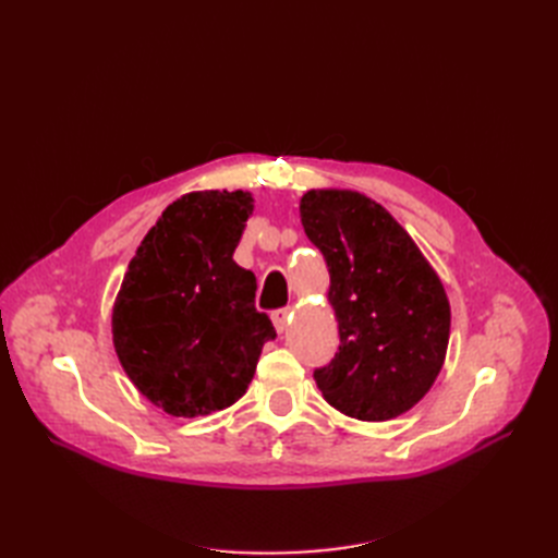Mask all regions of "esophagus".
I'll return each mask as SVG.
<instances>
[{
  "label": "esophagus",
  "instance_id": "34e87169",
  "mask_svg": "<svg viewBox=\"0 0 558 558\" xmlns=\"http://www.w3.org/2000/svg\"><path fill=\"white\" fill-rule=\"evenodd\" d=\"M289 318H291L289 310H277V312L272 314V324H275V328H277L279 335H283L286 330H289Z\"/></svg>",
  "mask_w": 558,
  "mask_h": 558
}]
</instances>
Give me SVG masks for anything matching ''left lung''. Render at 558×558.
<instances>
[{
	"label": "left lung",
	"instance_id": "left-lung-1",
	"mask_svg": "<svg viewBox=\"0 0 558 558\" xmlns=\"http://www.w3.org/2000/svg\"><path fill=\"white\" fill-rule=\"evenodd\" d=\"M300 218L330 272L340 328L335 359L314 369L326 402L359 421L412 410L447 356L451 310L445 286L414 240L356 191H307Z\"/></svg>",
	"mask_w": 558,
	"mask_h": 558
}]
</instances>
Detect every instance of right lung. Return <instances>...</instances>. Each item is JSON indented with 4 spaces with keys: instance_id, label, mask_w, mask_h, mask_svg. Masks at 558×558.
<instances>
[{
    "instance_id": "1",
    "label": "right lung",
    "mask_w": 558,
    "mask_h": 558,
    "mask_svg": "<svg viewBox=\"0 0 558 558\" xmlns=\"http://www.w3.org/2000/svg\"><path fill=\"white\" fill-rule=\"evenodd\" d=\"M253 197L197 191L148 230L113 302L111 332L125 375L172 416L238 402L277 330L256 310V275L232 260Z\"/></svg>"
}]
</instances>
